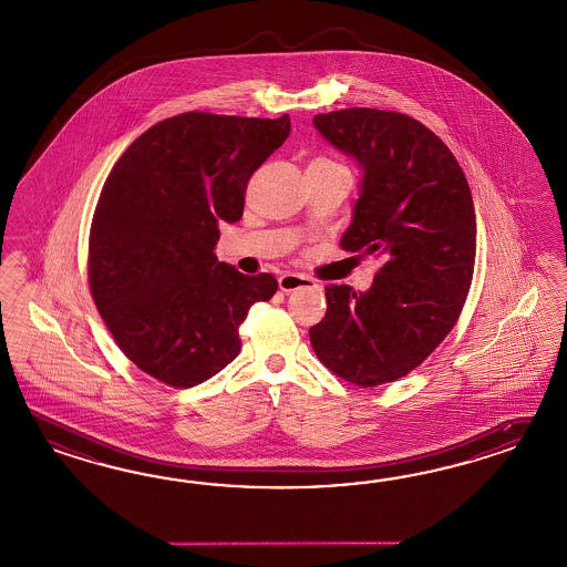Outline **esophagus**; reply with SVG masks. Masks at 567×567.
Instances as JSON below:
<instances>
[{
    "label": "esophagus",
    "instance_id": "34e87169",
    "mask_svg": "<svg viewBox=\"0 0 567 567\" xmlns=\"http://www.w3.org/2000/svg\"><path fill=\"white\" fill-rule=\"evenodd\" d=\"M302 288H317V281L312 277L300 276V274H284L279 277V290L293 291Z\"/></svg>",
    "mask_w": 567,
    "mask_h": 567
}]
</instances>
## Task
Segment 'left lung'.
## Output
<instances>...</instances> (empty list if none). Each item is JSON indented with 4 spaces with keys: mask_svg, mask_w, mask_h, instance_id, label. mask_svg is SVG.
Returning <instances> with one entry per match:
<instances>
[{
    "mask_svg": "<svg viewBox=\"0 0 567 567\" xmlns=\"http://www.w3.org/2000/svg\"><path fill=\"white\" fill-rule=\"evenodd\" d=\"M315 127L363 168L341 248L382 265L365 293L324 288L310 343L333 374L372 389L415 370L461 317L477 250L473 195L449 146L413 116L341 109Z\"/></svg>",
    "mask_w": 567,
    "mask_h": 567,
    "instance_id": "obj_1",
    "label": "left lung"
}]
</instances>
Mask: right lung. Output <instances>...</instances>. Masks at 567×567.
<instances>
[{
    "instance_id": "obj_1",
    "label": "right lung",
    "mask_w": 567,
    "mask_h": 567,
    "mask_svg": "<svg viewBox=\"0 0 567 567\" xmlns=\"http://www.w3.org/2000/svg\"><path fill=\"white\" fill-rule=\"evenodd\" d=\"M290 135V116L190 111L142 133L116 161L87 238L92 300L118 349L175 389L216 377L238 329L271 300V274L219 262V221H238L248 178Z\"/></svg>"
}]
</instances>
